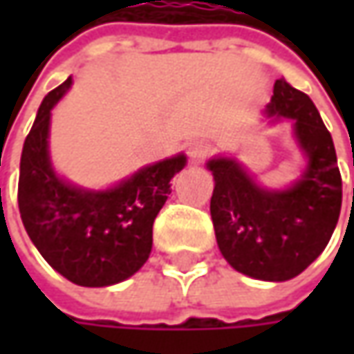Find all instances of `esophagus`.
<instances>
[{
	"label": "esophagus",
	"mask_w": 354,
	"mask_h": 354,
	"mask_svg": "<svg viewBox=\"0 0 354 354\" xmlns=\"http://www.w3.org/2000/svg\"><path fill=\"white\" fill-rule=\"evenodd\" d=\"M211 153V147H209V143L201 142V140H195V142L189 143V159L193 161V163H203L207 157Z\"/></svg>",
	"instance_id": "esophagus-1"
}]
</instances>
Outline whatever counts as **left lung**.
<instances>
[{"label":"left lung","mask_w":354,"mask_h":354,"mask_svg":"<svg viewBox=\"0 0 354 354\" xmlns=\"http://www.w3.org/2000/svg\"><path fill=\"white\" fill-rule=\"evenodd\" d=\"M266 114L293 122L309 161L301 179L286 191H268L234 159H211V216L218 248L236 272L286 281L325 250L339 221L343 183L333 138L307 94L279 78Z\"/></svg>","instance_id":"8db88e82"}]
</instances>
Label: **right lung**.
<instances>
[{
    "label": "right lung",
    "mask_w": 354,
    "mask_h": 354,
    "mask_svg": "<svg viewBox=\"0 0 354 354\" xmlns=\"http://www.w3.org/2000/svg\"><path fill=\"white\" fill-rule=\"evenodd\" d=\"M73 78L50 90L23 143L17 203L23 226L37 250L61 276L84 288H104L133 276L153 244V221L183 169L177 156L147 165L108 191L73 187L50 167V110Z\"/></svg>",
    "instance_id": "1"
}]
</instances>
